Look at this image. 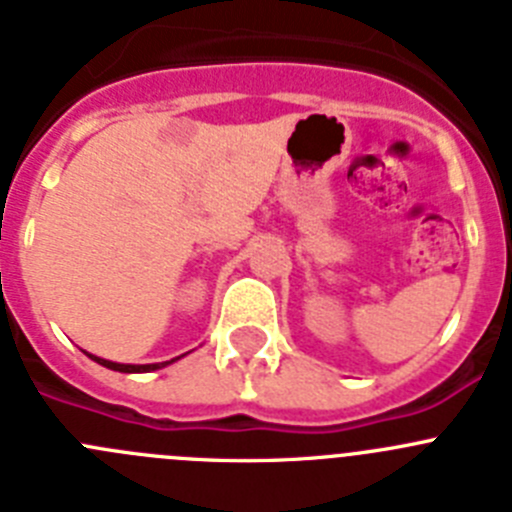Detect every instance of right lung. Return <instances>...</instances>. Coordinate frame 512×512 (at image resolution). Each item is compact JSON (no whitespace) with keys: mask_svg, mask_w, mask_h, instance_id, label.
<instances>
[{"mask_svg":"<svg viewBox=\"0 0 512 512\" xmlns=\"http://www.w3.org/2000/svg\"><path fill=\"white\" fill-rule=\"evenodd\" d=\"M88 358L91 360H96L98 365H103V368H111V370H119V373H152V370H159V368H167V365H172L175 363V360H180V358H172V360H164V363H149V365H131V363H114V360H103V358H98V355H91V353H86Z\"/></svg>","mask_w":512,"mask_h":512,"instance_id":"obj_1","label":"right lung"}]
</instances>
